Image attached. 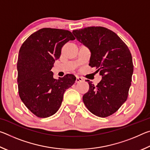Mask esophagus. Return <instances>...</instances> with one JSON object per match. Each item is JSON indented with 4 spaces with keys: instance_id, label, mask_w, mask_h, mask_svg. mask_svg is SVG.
<instances>
[{
    "instance_id": "34e87169",
    "label": "esophagus",
    "mask_w": 150,
    "mask_h": 150,
    "mask_svg": "<svg viewBox=\"0 0 150 150\" xmlns=\"http://www.w3.org/2000/svg\"><path fill=\"white\" fill-rule=\"evenodd\" d=\"M82 81H83V78H81L80 77H78V76H77V77H76V80H75V82L76 83H78L82 82Z\"/></svg>"
}]
</instances>
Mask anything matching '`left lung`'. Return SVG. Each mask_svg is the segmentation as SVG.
I'll use <instances>...</instances> for the list:
<instances>
[{
  "label": "left lung",
  "instance_id": "obj_1",
  "mask_svg": "<svg viewBox=\"0 0 150 150\" xmlns=\"http://www.w3.org/2000/svg\"><path fill=\"white\" fill-rule=\"evenodd\" d=\"M73 34L91 51L89 65L99 71L102 79L96 85L86 80L89 89L83 96L93 115L105 118L116 112L127 100L134 65L128 47L112 30L91 26L73 30Z\"/></svg>",
  "mask_w": 150,
  "mask_h": 150
}]
</instances>
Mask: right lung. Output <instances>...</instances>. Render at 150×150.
Instances as JSON below:
<instances>
[{"label":"right lung","mask_w":150,"mask_h":150,"mask_svg":"<svg viewBox=\"0 0 150 150\" xmlns=\"http://www.w3.org/2000/svg\"><path fill=\"white\" fill-rule=\"evenodd\" d=\"M75 39L68 30L44 28L30 35L20 47L17 62L19 96L38 117L54 115L62 105L65 91L75 82L72 74L55 79L51 71L62 47Z\"/></svg>","instance_id":"1"}]
</instances>
